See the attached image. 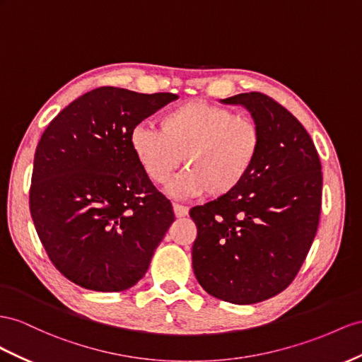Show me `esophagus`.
Returning a JSON list of instances; mask_svg holds the SVG:
<instances>
[{"label":"esophagus","mask_w":362,"mask_h":362,"mask_svg":"<svg viewBox=\"0 0 362 362\" xmlns=\"http://www.w3.org/2000/svg\"><path fill=\"white\" fill-rule=\"evenodd\" d=\"M173 209H174L175 217H185V216H188V208L183 206V205H179V203H174Z\"/></svg>","instance_id":"34e87169"}]
</instances>
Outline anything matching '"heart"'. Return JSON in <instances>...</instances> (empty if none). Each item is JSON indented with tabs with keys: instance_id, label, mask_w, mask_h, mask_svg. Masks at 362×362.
I'll list each match as a JSON object with an SVG mask.
<instances>
[{
	"instance_id": "b5f03b06",
	"label": "heart",
	"mask_w": 362,
	"mask_h": 362,
	"mask_svg": "<svg viewBox=\"0 0 362 362\" xmlns=\"http://www.w3.org/2000/svg\"><path fill=\"white\" fill-rule=\"evenodd\" d=\"M262 142V129L254 117L205 100L174 107L159 119V129L139 125L129 136L148 179L165 183L183 159L187 173L171 183V192H206L212 199L234 192L247 179Z\"/></svg>"
}]
</instances>
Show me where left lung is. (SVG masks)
<instances>
[{
    "label": "left lung",
    "instance_id": "obj_1",
    "mask_svg": "<svg viewBox=\"0 0 362 362\" xmlns=\"http://www.w3.org/2000/svg\"><path fill=\"white\" fill-rule=\"evenodd\" d=\"M221 102L249 110L263 142L234 192L191 208L192 269L209 295L254 304L284 291L305 260L320 221L321 162L300 120L272 98L251 91Z\"/></svg>",
    "mask_w": 362,
    "mask_h": 362
}]
</instances>
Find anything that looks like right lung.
<instances>
[{
	"label": "right lung",
	"instance_id": "1",
	"mask_svg": "<svg viewBox=\"0 0 362 362\" xmlns=\"http://www.w3.org/2000/svg\"><path fill=\"white\" fill-rule=\"evenodd\" d=\"M174 99L173 93L99 87L73 100L41 136L32 220L53 266L84 289L134 286L174 221L170 200L129 144L133 129Z\"/></svg>",
	"mask_w": 362,
	"mask_h": 362
}]
</instances>
